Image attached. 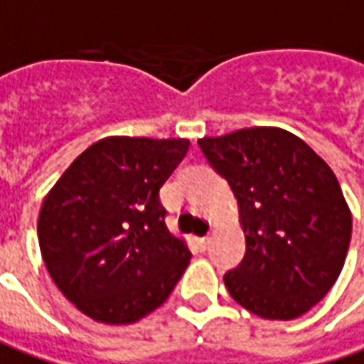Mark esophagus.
<instances>
[{
    "instance_id": "34e87169",
    "label": "esophagus",
    "mask_w": 364,
    "mask_h": 364,
    "mask_svg": "<svg viewBox=\"0 0 364 364\" xmlns=\"http://www.w3.org/2000/svg\"><path fill=\"white\" fill-rule=\"evenodd\" d=\"M207 244H209V237H195V245L199 252H205Z\"/></svg>"
}]
</instances>
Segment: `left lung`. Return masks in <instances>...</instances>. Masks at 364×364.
<instances>
[{
  "label": "left lung",
  "instance_id": "left-lung-1",
  "mask_svg": "<svg viewBox=\"0 0 364 364\" xmlns=\"http://www.w3.org/2000/svg\"><path fill=\"white\" fill-rule=\"evenodd\" d=\"M237 199L242 264L223 276L232 298L266 320L306 314L345 266L353 232L336 175L300 136L252 127L197 141Z\"/></svg>",
  "mask_w": 364,
  "mask_h": 364
}]
</instances>
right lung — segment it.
<instances>
[{
  "instance_id": "obj_1",
  "label": "right lung",
  "mask_w": 364,
  "mask_h": 364,
  "mask_svg": "<svg viewBox=\"0 0 364 364\" xmlns=\"http://www.w3.org/2000/svg\"><path fill=\"white\" fill-rule=\"evenodd\" d=\"M189 139L107 136L46 193L38 242L58 290L88 318L132 324L173 292L191 252L167 230L159 189Z\"/></svg>"
}]
</instances>
